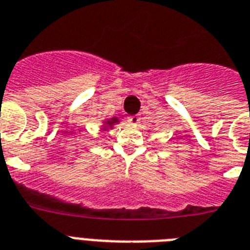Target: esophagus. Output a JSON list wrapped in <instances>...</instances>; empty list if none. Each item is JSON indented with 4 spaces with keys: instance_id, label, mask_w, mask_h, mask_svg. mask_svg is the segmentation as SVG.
Segmentation results:
<instances>
[{
    "instance_id": "1",
    "label": "esophagus",
    "mask_w": 250,
    "mask_h": 250,
    "mask_svg": "<svg viewBox=\"0 0 250 250\" xmlns=\"http://www.w3.org/2000/svg\"><path fill=\"white\" fill-rule=\"evenodd\" d=\"M140 121H141V118H140L139 115H131V117H128V122L131 125H139Z\"/></svg>"
}]
</instances>
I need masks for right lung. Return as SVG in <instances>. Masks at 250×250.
<instances>
[{
  "label": "right lung",
  "instance_id": "right-lung-1",
  "mask_svg": "<svg viewBox=\"0 0 250 250\" xmlns=\"http://www.w3.org/2000/svg\"><path fill=\"white\" fill-rule=\"evenodd\" d=\"M118 122H119V119L117 118V117H114V118H111V119H107V121L104 122L105 125H103V129L111 128V127H113V125H117Z\"/></svg>",
  "mask_w": 250,
  "mask_h": 250
}]
</instances>
